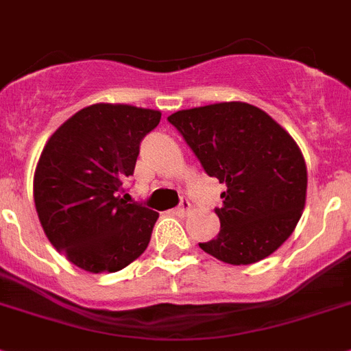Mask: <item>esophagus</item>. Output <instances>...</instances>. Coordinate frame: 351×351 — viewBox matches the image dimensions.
Instances as JSON below:
<instances>
[{
    "mask_svg": "<svg viewBox=\"0 0 351 351\" xmlns=\"http://www.w3.org/2000/svg\"><path fill=\"white\" fill-rule=\"evenodd\" d=\"M191 210H193V205H191L189 199H182L180 205H178L173 212H175L176 216H187Z\"/></svg>",
    "mask_w": 351,
    "mask_h": 351,
    "instance_id": "esophagus-1",
    "label": "esophagus"
}]
</instances>
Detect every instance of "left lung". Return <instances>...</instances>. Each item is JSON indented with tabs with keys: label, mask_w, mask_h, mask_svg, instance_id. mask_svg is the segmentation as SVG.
Returning a JSON list of instances; mask_svg holds the SVG:
<instances>
[{
	"label": "left lung",
	"mask_w": 351,
	"mask_h": 351,
	"mask_svg": "<svg viewBox=\"0 0 351 351\" xmlns=\"http://www.w3.org/2000/svg\"><path fill=\"white\" fill-rule=\"evenodd\" d=\"M208 176L226 185L221 230L199 243L212 257L248 266L289 239L307 199V166L289 132L244 101L178 110L167 117Z\"/></svg>",
	"instance_id": "8db88e82"
}]
</instances>
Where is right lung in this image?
I'll use <instances>...</instances> for the list:
<instances>
[{"instance_id":"add662e5","label":"right lung","mask_w":351,"mask_h":351,"mask_svg":"<svg viewBox=\"0 0 351 351\" xmlns=\"http://www.w3.org/2000/svg\"><path fill=\"white\" fill-rule=\"evenodd\" d=\"M160 110L94 103L58 126L34 175L35 210L49 243L89 273H116L148 248L158 212L121 198L139 144Z\"/></svg>"}]
</instances>
